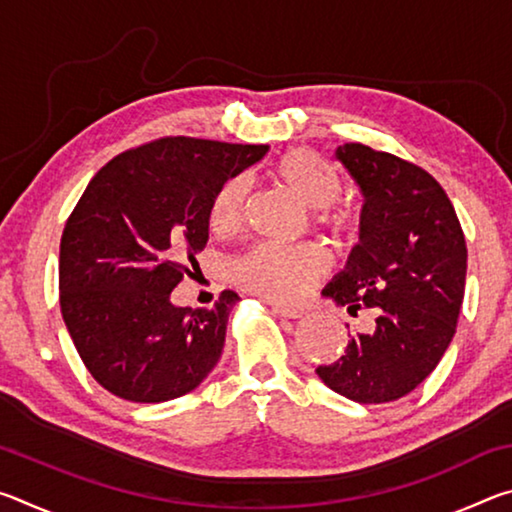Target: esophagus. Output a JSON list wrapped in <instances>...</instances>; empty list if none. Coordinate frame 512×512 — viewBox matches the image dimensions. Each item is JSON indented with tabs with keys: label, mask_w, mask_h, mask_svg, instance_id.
<instances>
[{
	"label": "esophagus",
	"mask_w": 512,
	"mask_h": 512,
	"mask_svg": "<svg viewBox=\"0 0 512 512\" xmlns=\"http://www.w3.org/2000/svg\"><path fill=\"white\" fill-rule=\"evenodd\" d=\"M271 309L275 311V314H277V316H282V318H293V320H296V318H302V316H305V311H302V309H298V307H287V305H273Z\"/></svg>",
	"instance_id": "1"
}]
</instances>
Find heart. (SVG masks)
Masks as SVG:
<instances>
[{
  "label": "heart",
  "instance_id": "obj_1",
  "mask_svg": "<svg viewBox=\"0 0 512 512\" xmlns=\"http://www.w3.org/2000/svg\"><path fill=\"white\" fill-rule=\"evenodd\" d=\"M271 176L277 185L309 210H325L341 194V178L329 164L311 151H289L275 162ZM250 180L235 176L221 187L212 205V225L216 230H232L244 219ZM325 221L334 228H348V212H329ZM329 271V255L320 246L257 244L235 266L237 280L248 291L266 300H300Z\"/></svg>",
  "mask_w": 512,
  "mask_h": 512
}]
</instances>
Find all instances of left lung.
Here are the masks:
<instances>
[{
  "instance_id": "8db88e82",
  "label": "left lung",
  "mask_w": 512,
  "mask_h": 512,
  "mask_svg": "<svg viewBox=\"0 0 512 512\" xmlns=\"http://www.w3.org/2000/svg\"><path fill=\"white\" fill-rule=\"evenodd\" d=\"M363 196L359 244L323 298L348 311L375 309L370 334L316 375L359 404L400 400L427 379L454 339L467 248L445 189L427 171L363 144L334 151Z\"/></svg>"
}]
</instances>
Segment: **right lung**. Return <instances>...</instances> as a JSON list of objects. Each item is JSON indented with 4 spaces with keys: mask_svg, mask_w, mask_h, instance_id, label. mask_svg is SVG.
<instances>
[{
    "mask_svg": "<svg viewBox=\"0 0 512 512\" xmlns=\"http://www.w3.org/2000/svg\"><path fill=\"white\" fill-rule=\"evenodd\" d=\"M264 155L266 146L164 137L90 180L60 239V311L112 395L176 400L219 363L237 293L192 309L173 305L171 291L210 239L216 194Z\"/></svg>",
    "mask_w": 512,
    "mask_h": 512,
    "instance_id": "add662e5",
    "label": "right lung"
}]
</instances>
